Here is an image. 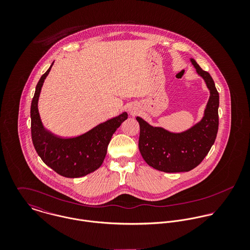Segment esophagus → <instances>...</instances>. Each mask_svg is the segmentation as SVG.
Segmentation results:
<instances>
[{"label": "esophagus", "mask_w": 250, "mask_h": 250, "mask_svg": "<svg viewBox=\"0 0 250 250\" xmlns=\"http://www.w3.org/2000/svg\"><path fill=\"white\" fill-rule=\"evenodd\" d=\"M131 113H135V112H133V111H131Z\"/></svg>", "instance_id": "esophagus-1"}]
</instances>
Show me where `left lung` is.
Wrapping results in <instances>:
<instances>
[{
    "label": "left lung",
    "mask_w": 250,
    "mask_h": 250,
    "mask_svg": "<svg viewBox=\"0 0 250 250\" xmlns=\"http://www.w3.org/2000/svg\"><path fill=\"white\" fill-rule=\"evenodd\" d=\"M189 61L210 91L201 120L184 132L173 133L163 127H154L137 116L141 127V154L148 166L160 171L173 173L193 169L207 156L216 138L219 95L214 80L193 59Z\"/></svg>",
    "instance_id": "left-lung-1"
}]
</instances>
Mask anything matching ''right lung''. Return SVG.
I'll list each match as a JSON object with an SVG mask.
<instances>
[{
  "label": "right lung",
  "instance_id": "add662e5",
  "mask_svg": "<svg viewBox=\"0 0 250 250\" xmlns=\"http://www.w3.org/2000/svg\"><path fill=\"white\" fill-rule=\"evenodd\" d=\"M54 62L36 84L31 106L32 140L38 156L45 165L63 177L79 178L101 167L112 135L128 118V113L124 111L75 138L62 139L55 136L44 128L38 111L41 88Z\"/></svg>",
  "mask_w": 250,
  "mask_h": 250
}]
</instances>
